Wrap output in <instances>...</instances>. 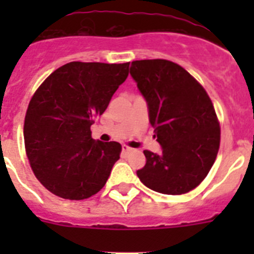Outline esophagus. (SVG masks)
<instances>
[{
    "instance_id": "obj_1",
    "label": "esophagus",
    "mask_w": 254,
    "mask_h": 254,
    "mask_svg": "<svg viewBox=\"0 0 254 254\" xmlns=\"http://www.w3.org/2000/svg\"><path fill=\"white\" fill-rule=\"evenodd\" d=\"M121 149H123V154H127V153H130V151L133 150L131 147L127 146V145H123V147H121Z\"/></svg>"
}]
</instances>
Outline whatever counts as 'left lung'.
Segmentation results:
<instances>
[{
    "instance_id": "obj_1",
    "label": "left lung",
    "mask_w": 254,
    "mask_h": 254,
    "mask_svg": "<svg viewBox=\"0 0 254 254\" xmlns=\"http://www.w3.org/2000/svg\"><path fill=\"white\" fill-rule=\"evenodd\" d=\"M130 76L162 147L159 154L143 151L146 163L137 177L157 192H189L207 177L219 151L220 127L212 101L183 67L170 61L131 62Z\"/></svg>"
}]
</instances>
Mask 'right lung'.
Here are the masks:
<instances>
[{"label": "right lung", "mask_w": 254, "mask_h": 254, "mask_svg": "<svg viewBox=\"0 0 254 254\" xmlns=\"http://www.w3.org/2000/svg\"><path fill=\"white\" fill-rule=\"evenodd\" d=\"M129 63L71 62L38 88L26 112V154L50 192L81 200L103 189L120 159L119 142L92 138L91 125L127 80Z\"/></svg>", "instance_id": "1"}]
</instances>
